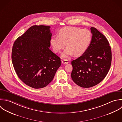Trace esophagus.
<instances>
[{"mask_svg": "<svg viewBox=\"0 0 122 122\" xmlns=\"http://www.w3.org/2000/svg\"><path fill=\"white\" fill-rule=\"evenodd\" d=\"M68 61L67 60V59H63L62 61V63L63 64H67L68 63Z\"/></svg>", "mask_w": 122, "mask_h": 122, "instance_id": "1", "label": "esophagus"}]
</instances>
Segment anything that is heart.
I'll use <instances>...</instances> for the list:
<instances>
[{
  "label": "heart",
  "mask_w": 122,
  "mask_h": 122,
  "mask_svg": "<svg viewBox=\"0 0 122 122\" xmlns=\"http://www.w3.org/2000/svg\"><path fill=\"white\" fill-rule=\"evenodd\" d=\"M92 38L90 30L74 26H66L60 29L57 36L50 39V44L55 53H59L66 46L67 47L62 53L63 57L67 58L75 55H82L87 49Z\"/></svg>",
  "instance_id": "heart-1"
}]
</instances>
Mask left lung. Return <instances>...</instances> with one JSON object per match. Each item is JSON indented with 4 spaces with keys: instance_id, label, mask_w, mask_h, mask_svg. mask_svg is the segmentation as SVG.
<instances>
[{
    "instance_id": "8db88e82",
    "label": "left lung",
    "mask_w": 122,
    "mask_h": 122,
    "mask_svg": "<svg viewBox=\"0 0 122 122\" xmlns=\"http://www.w3.org/2000/svg\"><path fill=\"white\" fill-rule=\"evenodd\" d=\"M91 42L86 51L71 62V77L78 86L93 87L107 75L111 65L112 52L107 38L97 28L91 27Z\"/></svg>"
}]
</instances>
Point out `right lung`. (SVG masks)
I'll list each match as a JSON object with an SVG mask.
<instances>
[{
    "label": "right lung",
    "instance_id": "1",
    "mask_svg": "<svg viewBox=\"0 0 122 122\" xmlns=\"http://www.w3.org/2000/svg\"><path fill=\"white\" fill-rule=\"evenodd\" d=\"M48 25H33L15 41L12 61L20 79L39 89L53 79L61 65L60 58L50 49L52 33Z\"/></svg>",
    "mask_w": 122,
    "mask_h": 122
}]
</instances>
